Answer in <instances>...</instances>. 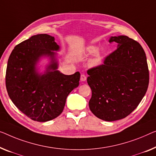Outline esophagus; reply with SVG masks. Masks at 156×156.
Segmentation results:
<instances>
[{
	"instance_id": "34e87169",
	"label": "esophagus",
	"mask_w": 156,
	"mask_h": 156,
	"mask_svg": "<svg viewBox=\"0 0 156 156\" xmlns=\"http://www.w3.org/2000/svg\"><path fill=\"white\" fill-rule=\"evenodd\" d=\"M86 79H87V77H86V76L85 75V74H81L80 80L81 81H85Z\"/></svg>"
}]
</instances>
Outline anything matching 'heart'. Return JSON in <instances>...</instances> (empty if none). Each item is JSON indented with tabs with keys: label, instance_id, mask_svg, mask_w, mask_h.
<instances>
[{
	"label": "heart",
	"instance_id": "1",
	"mask_svg": "<svg viewBox=\"0 0 156 156\" xmlns=\"http://www.w3.org/2000/svg\"><path fill=\"white\" fill-rule=\"evenodd\" d=\"M97 47L94 45L89 46L87 49V54L93 55V54H95V53H96V54L94 55V57L90 61L89 64L92 67L98 66L101 64L102 57H103L104 54L105 53L106 50L105 48H101L98 52H97Z\"/></svg>",
	"mask_w": 156,
	"mask_h": 156
}]
</instances>
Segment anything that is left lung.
Here are the masks:
<instances>
[{
  "mask_svg": "<svg viewBox=\"0 0 156 156\" xmlns=\"http://www.w3.org/2000/svg\"><path fill=\"white\" fill-rule=\"evenodd\" d=\"M118 48L104 64L87 70L92 90L89 107L105 121H115L129 115L140 103L149 83L146 54L137 41L126 36H112Z\"/></svg>",
  "mask_w": 156,
  "mask_h": 156,
  "instance_id": "obj_1",
  "label": "left lung"
}]
</instances>
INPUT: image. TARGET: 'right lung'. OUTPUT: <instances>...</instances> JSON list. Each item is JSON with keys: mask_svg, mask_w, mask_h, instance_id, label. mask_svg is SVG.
<instances>
[{"mask_svg": "<svg viewBox=\"0 0 156 156\" xmlns=\"http://www.w3.org/2000/svg\"><path fill=\"white\" fill-rule=\"evenodd\" d=\"M55 38L38 34L16 45L9 57L5 85L13 104L27 117L38 122L55 119L64 110L67 97L79 85L80 74L64 75L57 70ZM43 55L51 58L43 74L35 67Z\"/></svg>", "mask_w": 156, "mask_h": 156, "instance_id": "obj_1", "label": "right lung"}]
</instances>
